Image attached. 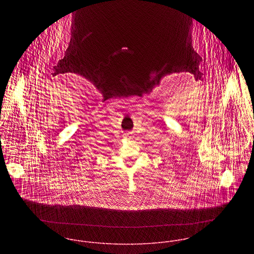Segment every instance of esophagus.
Here are the masks:
<instances>
[{
  "label": "esophagus",
  "instance_id": "esophagus-1",
  "mask_svg": "<svg viewBox=\"0 0 254 254\" xmlns=\"http://www.w3.org/2000/svg\"><path fill=\"white\" fill-rule=\"evenodd\" d=\"M126 137H131V134H130V133H127V134H126Z\"/></svg>",
  "mask_w": 254,
  "mask_h": 254
}]
</instances>
